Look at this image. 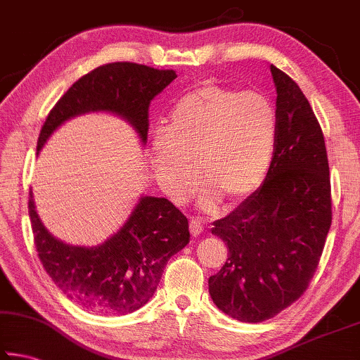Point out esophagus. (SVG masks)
I'll use <instances>...</instances> for the list:
<instances>
[{
	"mask_svg": "<svg viewBox=\"0 0 360 360\" xmlns=\"http://www.w3.org/2000/svg\"><path fill=\"white\" fill-rule=\"evenodd\" d=\"M205 230V222L200 217H192L191 219V233L193 236H198L200 233H203Z\"/></svg>",
	"mask_w": 360,
	"mask_h": 360,
	"instance_id": "34e87169",
	"label": "esophagus"
}]
</instances>
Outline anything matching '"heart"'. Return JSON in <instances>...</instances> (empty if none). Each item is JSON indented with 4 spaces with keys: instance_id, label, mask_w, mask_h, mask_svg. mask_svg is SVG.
I'll return each mask as SVG.
<instances>
[{
    "instance_id": "obj_1",
    "label": "heart",
    "mask_w": 360,
    "mask_h": 360,
    "mask_svg": "<svg viewBox=\"0 0 360 360\" xmlns=\"http://www.w3.org/2000/svg\"><path fill=\"white\" fill-rule=\"evenodd\" d=\"M278 112L265 95L203 84L178 100L167 130L150 138V157L162 191L184 203L198 184L202 206L235 205L251 195L268 173L278 139ZM199 169H196V167Z\"/></svg>"
}]
</instances>
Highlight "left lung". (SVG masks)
I'll return each mask as SVG.
<instances>
[{"label":"left lung","mask_w":360,"mask_h":360,"mask_svg":"<svg viewBox=\"0 0 360 360\" xmlns=\"http://www.w3.org/2000/svg\"><path fill=\"white\" fill-rule=\"evenodd\" d=\"M278 139L264 182L211 233L229 259L208 279L216 307L241 322L275 318L307 290L332 224L324 135L292 79L270 65Z\"/></svg>","instance_id":"obj_1"}]
</instances>
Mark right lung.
Wrapping results in <instances>:
<instances>
[{
  "label": "right lung",
  "instance_id": "add662e5",
  "mask_svg": "<svg viewBox=\"0 0 360 360\" xmlns=\"http://www.w3.org/2000/svg\"><path fill=\"white\" fill-rule=\"evenodd\" d=\"M178 77L173 70L136 63L98 66L71 85L47 115L38 138V154L65 122L77 115L106 112L129 124L144 148L149 105ZM36 251L47 275L63 294L89 311L129 314L148 303L163 268L191 241L188 221L167 198L141 195L120 229L96 246H76L49 231L30 191Z\"/></svg>",
  "mask_w": 360,
  "mask_h": 360
}]
</instances>
